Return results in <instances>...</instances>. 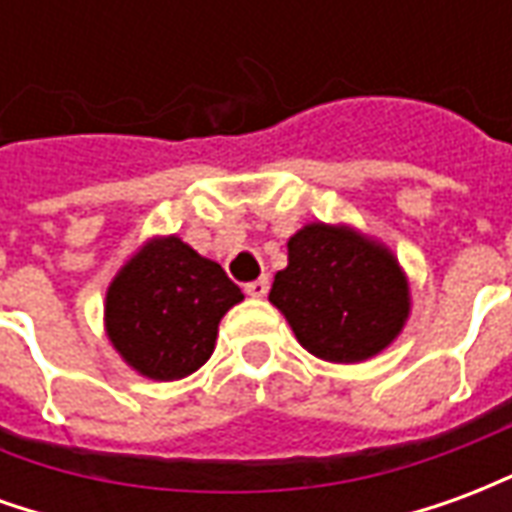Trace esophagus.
<instances>
[{"instance_id": "34e87169", "label": "esophagus", "mask_w": 512, "mask_h": 512, "mask_svg": "<svg viewBox=\"0 0 512 512\" xmlns=\"http://www.w3.org/2000/svg\"><path fill=\"white\" fill-rule=\"evenodd\" d=\"M246 296H252V299H263L268 293V277H260L255 282H246L244 285Z\"/></svg>"}]
</instances>
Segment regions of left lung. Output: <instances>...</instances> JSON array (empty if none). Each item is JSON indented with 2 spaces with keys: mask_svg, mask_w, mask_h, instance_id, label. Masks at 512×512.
Segmentation results:
<instances>
[{
  "mask_svg": "<svg viewBox=\"0 0 512 512\" xmlns=\"http://www.w3.org/2000/svg\"><path fill=\"white\" fill-rule=\"evenodd\" d=\"M268 301L312 356L334 365L373 359L403 332L411 288L397 255L351 224L310 222L288 238V266Z\"/></svg>",
  "mask_w": 512,
  "mask_h": 512,
  "instance_id": "left-lung-1",
  "label": "left lung"
}]
</instances>
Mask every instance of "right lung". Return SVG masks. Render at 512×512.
<instances>
[{"mask_svg": "<svg viewBox=\"0 0 512 512\" xmlns=\"http://www.w3.org/2000/svg\"><path fill=\"white\" fill-rule=\"evenodd\" d=\"M244 301L224 268L178 235H153L106 288L104 329L120 359L150 381H178L211 359L219 323Z\"/></svg>", "mask_w": 512, "mask_h": 512, "instance_id": "right-lung-1", "label": "right lung"}]
</instances>
